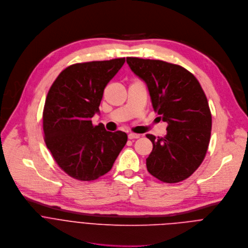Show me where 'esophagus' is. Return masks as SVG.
I'll return each instance as SVG.
<instances>
[{
	"mask_svg": "<svg viewBox=\"0 0 248 248\" xmlns=\"http://www.w3.org/2000/svg\"><path fill=\"white\" fill-rule=\"evenodd\" d=\"M128 138H129V140L139 139V138H140V135H138V134H134V133H130V134L128 135Z\"/></svg>",
	"mask_w": 248,
	"mask_h": 248,
	"instance_id": "obj_1",
	"label": "esophagus"
}]
</instances>
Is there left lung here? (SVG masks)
Instances as JSON below:
<instances>
[{
  "label": "left lung",
  "mask_w": 248,
  "mask_h": 248,
  "mask_svg": "<svg viewBox=\"0 0 248 248\" xmlns=\"http://www.w3.org/2000/svg\"><path fill=\"white\" fill-rule=\"evenodd\" d=\"M127 63L145 83L155 111L168 124L164 138L146 135L154 145L147 171L165 183L186 180L203 161L211 135V112L200 82L166 62L127 58Z\"/></svg>",
  "instance_id": "1"
}]
</instances>
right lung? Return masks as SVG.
Wrapping results in <instances>:
<instances>
[{
    "mask_svg": "<svg viewBox=\"0 0 248 248\" xmlns=\"http://www.w3.org/2000/svg\"><path fill=\"white\" fill-rule=\"evenodd\" d=\"M124 62L125 58L70 65L47 93L45 141L58 165L74 179L93 181L107 174L127 142L126 133L92 123L106 86Z\"/></svg>",
    "mask_w": 248,
    "mask_h": 248,
    "instance_id": "add662e5",
    "label": "right lung"
}]
</instances>
